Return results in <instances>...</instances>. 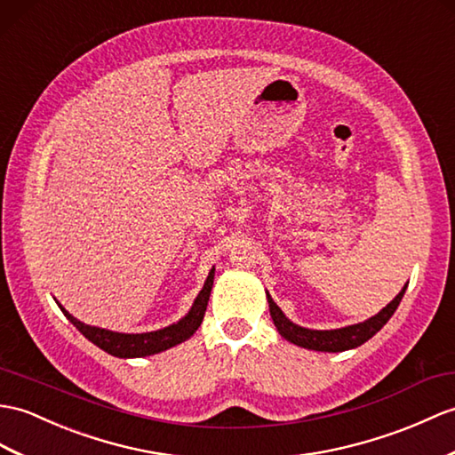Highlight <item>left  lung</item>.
I'll return each instance as SVG.
<instances>
[{
    "instance_id": "8db88e82",
    "label": "left lung",
    "mask_w": 455,
    "mask_h": 455,
    "mask_svg": "<svg viewBox=\"0 0 455 455\" xmlns=\"http://www.w3.org/2000/svg\"><path fill=\"white\" fill-rule=\"evenodd\" d=\"M405 289L407 284L401 289L397 297L386 306V308L379 310L376 315H372V318H368L361 323L341 327V330H323V331L308 330V327H300L297 323H292L287 315L283 314L279 306L273 302L269 292H267V302H269L273 323H275L277 331L284 337V339L304 348H312V351L341 353V351H348V348L361 347L363 343H366L371 337H374L379 330H382V327L387 323V320L392 318L394 312L397 310V306L405 294Z\"/></svg>"
}]
</instances>
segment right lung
I'll list each match as a JSON object with an SVG mask.
<instances>
[{
  "label": "right lung",
  "instance_id": "add662e5",
  "mask_svg": "<svg viewBox=\"0 0 455 455\" xmlns=\"http://www.w3.org/2000/svg\"><path fill=\"white\" fill-rule=\"evenodd\" d=\"M213 279H215V267L209 271L204 289L199 291L192 308H189V312L184 315V318L172 325L163 327V330L149 331V333H118V331L102 330V327L87 325L79 322L77 318H73V315L63 308L60 302L58 306L61 308L63 315H66V318L76 325L91 343L100 347L102 351H107L108 355L118 356V358L149 356V355L166 351V348H171L174 345L184 343L197 331V327L202 325L205 310H207L209 294H211V289H213Z\"/></svg>",
  "mask_w": 455,
  "mask_h": 455
}]
</instances>
